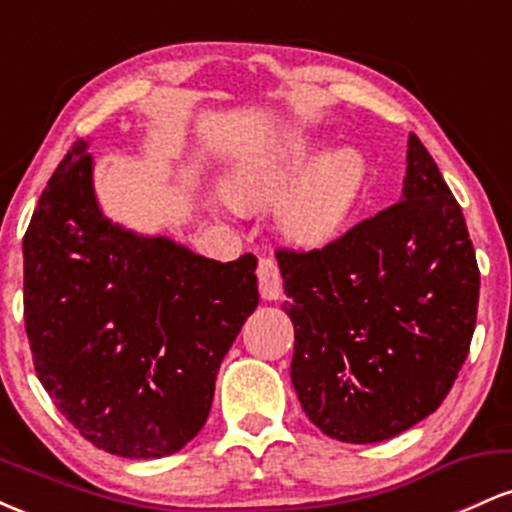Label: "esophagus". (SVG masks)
I'll use <instances>...</instances> for the list:
<instances>
[{
    "label": "esophagus",
    "mask_w": 512,
    "mask_h": 512,
    "mask_svg": "<svg viewBox=\"0 0 512 512\" xmlns=\"http://www.w3.org/2000/svg\"><path fill=\"white\" fill-rule=\"evenodd\" d=\"M257 281H260V293L264 301H276V298H281L284 286H281L279 267H276L272 257H260V262H257Z\"/></svg>",
    "instance_id": "obj_1"
}]
</instances>
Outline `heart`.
Segmentation results:
<instances>
[{
    "mask_svg": "<svg viewBox=\"0 0 512 512\" xmlns=\"http://www.w3.org/2000/svg\"><path fill=\"white\" fill-rule=\"evenodd\" d=\"M315 137L289 132L248 156L228 178V197L240 209L276 202V226L305 248L330 243L344 231L366 185V161L354 149H337L315 158Z\"/></svg>",
    "mask_w": 512,
    "mask_h": 512,
    "instance_id": "obj_1",
    "label": "heart"
}]
</instances>
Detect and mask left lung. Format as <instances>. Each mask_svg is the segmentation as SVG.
<instances>
[{
    "instance_id": "obj_1",
    "label": "left lung",
    "mask_w": 512,
    "mask_h": 512,
    "mask_svg": "<svg viewBox=\"0 0 512 512\" xmlns=\"http://www.w3.org/2000/svg\"><path fill=\"white\" fill-rule=\"evenodd\" d=\"M308 419L342 443H380L433 414L469 354L479 267L462 209L416 134L402 202L322 250H276Z\"/></svg>"
}]
</instances>
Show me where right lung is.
<instances>
[{"instance_id":"right-lung-1","label":"right lung","mask_w":512,"mask_h":512,"mask_svg":"<svg viewBox=\"0 0 512 512\" xmlns=\"http://www.w3.org/2000/svg\"><path fill=\"white\" fill-rule=\"evenodd\" d=\"M79 139L23 236L38 380L88 443L154 460L202 431L216 373L260 303L257 257L216 262L105 219Z\"/></svg>"}]
</instances>
